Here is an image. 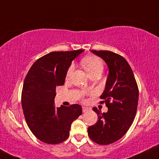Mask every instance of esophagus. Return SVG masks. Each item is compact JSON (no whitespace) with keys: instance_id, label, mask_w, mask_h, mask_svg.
<instances>
[{"instance_id":"esophagus-1","label":"esophagus","mask_w":159,"mask_h":159,"mask_svg":"<svg viewBox=\"0 0 159 159\" xmlns=\"http://www.w3.org/2000/svg\"><path fill=\"white\" fill-rule=\"evenodd\" d=\"M89 109V108L86 107V106H83V107H82V111H83V112L87 111Z\"/></svg>"}]
</instances>
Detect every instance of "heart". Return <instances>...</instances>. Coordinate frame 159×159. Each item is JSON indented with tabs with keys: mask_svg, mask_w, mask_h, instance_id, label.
I'll return each mask as SVG.
<instances>
[{
	"mask_svg": "<svg viewBox=\"0 0 159 159\" xmlns=\"http://www.w3.org/2000/svg\"><path fill=\"white\" fill-rule=\"evenodd\" d=\"M81 65L89 76L94 74L102 73L103 71L104 63L100 58L94 56H89L84 57L81 60ZM73 65H70L68 68L66 77L69 78L73 70Z\"/></svg>",
	"mask_w": 159,
	"mask_h": 159,
	"instance_id": "heart-1",
	"label": "heart"
}]
</instances>
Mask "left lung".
<instances>
[{
	"label": "left lung",
	"instance_id": "8db88e82",
	"mask_svg": "<svg viewBox=\"0 0 159 159\" xmlns=\"http://www.w3.org/2000/svg\"><path fill=\"white\" fill-rule=\"evenodd\" d=\"M107 64L109 73L106 88L100 95V103L105 102L106 113L96 107L98 121L88 128V135L95 143L111 144L121 139L129 129L135 118L139 100V89L135 77L128 61L119 54L108 51H94Z\"/></svg>",
	"mask_w": 159,
	"mask_h": 159
}]
</instances>
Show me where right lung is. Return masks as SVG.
<instances>
[{
  "mask_svg": "<svg viewBox=\"0 0 159 159\" xmlns=\"http://www.w3.org/2000/svg\"><path fill=\"white\" fill-rule=\"evenodd\" d=\"M56 51L38 59L24 80L21 103L28 126L36 137L47 144L65 141L71 124L82 114L78 104L56 108V87L64 85L72 61L84 52Z\"/></svg>",
  "mask_w": 159,
  "mask_h": 159,
  "instance_id": "obj_1",
  "label": "right lung"
}]
</instances>
